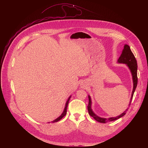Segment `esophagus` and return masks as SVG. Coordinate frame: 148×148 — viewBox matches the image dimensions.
<instances>
[{
    "label": "esophagus",
    "mask_w": 148,
    "mask_h": 148,
    "mask_svg": "<svg viewBox=\"0 0 148 148\" xmlns=\"http://www.w3.org/2000/svg\"><path fill=\"white\" fill-rule=\"evenodd\" d=\"M84 87H84V86H83V88H84Z\"/></svg>",
    "instance_id": "esophagus-1"
}]
</instances>
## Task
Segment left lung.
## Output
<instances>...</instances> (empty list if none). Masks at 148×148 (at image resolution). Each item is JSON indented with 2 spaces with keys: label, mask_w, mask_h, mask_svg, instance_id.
<instances>
[{
  "label": "left lung",
  "mask_w": 148,
  "mask_h": 148,
  "mask_svg": "<svg viewBox=\"0 0 148 148\" xmlns=\"http://www.w3.org/2000/svg\"><path fill=\"white\" fill-rule=\"evenodd\" d=\"M118 63H122V64H125L128 66L129 69L131 71V73L132 74V80H133V90L132 92V95L131 97V99L130 101L129 106H130L134 94L135 92V91L136 90L137 84H138V77H137V70H138V66H137V61L136 60L132 53V52L131 50L130 47L128 45H125L123 47V49L122 50V54H121V56L119 57L118 61ZM88 99H89V103L87 107L88 113L90 116L93 117L94 119H95L97 122H99L100 123H107L108 122L113 121L115 120H116L123 116H124L126 112H127L128 108L126 109L123 113L120 114L119 115L116 116V117H111L108 118H101L100 116H98L97 115L92 111L91 105H92V101L90 95H88Z\"/></svg>",
  "instance_id": "8db88e82"
}]
</instances>
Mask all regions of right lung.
Listing matches in <instances>:
<instances>
[{"instance_id":"obj_1","label":"right lung","mask_w":148,"mask_h":148,"mask_svg":"<svg viewBox=\"0 0 148 148\" xmlns=\"http://www.w3.org/2000/svg\"><path fill=\"white\" fill-rule=\"evenodd\" d=\"M71 97V96H70L69 98H68V99H67V102H66V105H65V107H64V111H63V112H62V113L61 114V115L59 117H58L57 119H54V121H51V122L54 123V122H57L59 121L60 119H61L63 117H64V116L66 115V114H67V108L68 104H69V101H70V99ZM49 123H50V122H49Z\"/></svg>"}]
</instances>
